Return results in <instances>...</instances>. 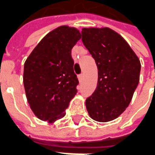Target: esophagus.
<instances>
[{"instance_id": "esophagus-1", "label": "esophagus", "mask_w": 155, "mask_h": 155, "mask_svg": "<svg viewBox=\"0 0 155 155\" xmlns=\"http://www.w3.org/2000/svg\"><path fill=\"white\" fill-rule=\"evenodd\" d=\"M78 79H79V81H81L83 80V74H79V76H78Z\"/></svg>"}]
</instances>
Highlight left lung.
<instances>
[{"label":"left lung","mask_w":155,"mask_h":155,"mask_svg":"<svg viewBox=\"0 0 155 155\" xmlns=\"http://www.w3.org/2000/svg\"><path fill=\"white\" fill-rule=\"evenodd\" d=\"M82 42L98 68L97 87L85 101L91 119L108 122L125 110L140 81L141 64L126 41L113 30L83 28Z\"/></svg>","instance_id":"1"}]
</instances>
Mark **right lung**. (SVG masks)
<instances>
[{
    "label": "right lung",
    "instance_id": "add662e5",
    "mask_svg": "<svg viewBox=\"0 0 155 155\" xmlns=\"http://www.w3.org/2000/svg\"><path fill=\"white\" fill-rule=\"evenodd\" d=\"M81 38L74 27L62 25L42 39L24 64L23 83L30 107L38 119L53 123L65 115L77 93L71 50Z\"/></svg>",
    "mask_w": 155,
    "mask_h": 155
}]
</instances>
